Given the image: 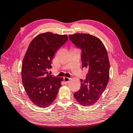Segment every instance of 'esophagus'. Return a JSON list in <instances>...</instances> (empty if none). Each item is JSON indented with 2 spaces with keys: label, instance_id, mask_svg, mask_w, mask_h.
<instances>
[{
  "label": "esophagus",
  "instance_id": "esophagus-1",
  "mask_svg": "<svg viewBox=\"0 0 133 133\" xmlns=\"http://www.w3.org/2000/svg\"><path fill=\"white\" fill-rule=\"evenodd\" d=\"M70 80V78H69L68 77H64V82L66 83H69Z\"/></svg>",
  "mask_w": 133,
  "mask_h": 133
}]
</instances>
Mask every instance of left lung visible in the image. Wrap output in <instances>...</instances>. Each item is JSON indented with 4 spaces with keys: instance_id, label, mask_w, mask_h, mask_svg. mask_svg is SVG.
I'll return each instance as SVG.
<instances>
[{
    "instance_id": "8db88e82",
    "label": "left lung",
    "mask_w": 133,
    "mask_h": 133,
    "mask_svg": "<svg viewBox=\"0 0 133 133\" xmlns=\"http://www.w3.org/2000/svg\"><path fill=\"white\" fill-rule=\"evenodd\" d=\"M69 37L81 49L82 67L88 70L86 78L80 80V89L74 97L82 105L89 106L97 102L109 82L110 63L106 49L103 42L93 35L76 33Z\"/></svg>"
}]
</instances>
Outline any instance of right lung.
I'll use <instances>...</instances> for the list:
<instances>
[{
  "label": "right lung",
  "instance_id": "add662e5",
  "mask_svg": "<svg viewBox=\"0 0 133 133\" xmlns=\"http://www.w3.org/2000/svg\"><path fill=\"white\" fill-rule=\"evenodd\" d=\"M67 39L66 35L42 33L32 40L24 55L22 66V83L29 98L38 107H49L62 86L63 78L51 75L49 70L56 51Z\"/></svg>",
  "mask_w": 133,
  "mask_h": 133
}]
</instances>
